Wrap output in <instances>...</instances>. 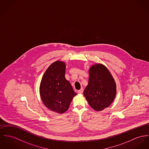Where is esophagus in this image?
Listing matches in <instances>:
<instances>
[{
    "mask_svg": "<svg viewBox=\"0 0 149 149\" xmlns=\"http://www.w3.org/2000/svg\"><path fill=\"white\" fill-rule=\"evenodd\" d=\"M78 92L79 93H80V94H81V93L83 92V88H81L80 90H78Z\"/></svg>",
    "mask_w": 149,
    "mask_h": 149,
    "instance_id": "obj_1",
    "label": "esophagus"
}]
</instances>
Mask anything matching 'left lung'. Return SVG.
<instances>
[{
  "label": "left lung",
  "instance_id": "left-lung-1",
  "mask_svg": "<svg viewBox=\"0 0 149 149\" xmlns=\"http://www.w3.org/2000/svg\"><path fill=\"white\" fill-rule=\"evenodd\" d=\"M89 81L83 94L92 108L101 111L113 102L116 93L114 79L107 68L102 64L91 66Z\"/></svg>",
  "mask_w": 149,
  "mask_h": 149
}]
</instances>
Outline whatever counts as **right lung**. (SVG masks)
Returning a JSON list of instances; mask_svg holds the SVG:
<instances>
[{"label":"right lung","instance_id":"right-lung-1","mask_svg":"<svg viewBox=\"0 0 149 149\" xmlns=\"http://www.w3.org/2000/svg\"><path fill=\"white\" fill-rule=\"evenodd\" d=\"M65 70L64 62L53 63L46 70L40 83V96L44 105L58 113L65 112L77 95L65 78Z\"/></svg>","mask_w":149,"mask_h":149}]
</instances>
